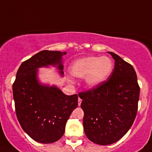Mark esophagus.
<instances>
[{"instance_id":"obj_1","label":"esophagus","mask_w":152,"mask_h":152,"mask_svg":"<svg viewBox=\"0 0 152 152\" xmlns=\"http://www.w3.org/2000/svg\"><path fill=\"white\" fill-rule=\"evenodd\" d=\"M81 103H82V99H81L80 98H79V99H78V105L80 106Z\"/></svg>"}]
</instances>
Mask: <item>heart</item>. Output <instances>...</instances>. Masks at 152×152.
<instances>
[{"label": "heart", "mask_w": 152, "mask_h": 152, "mask_svg": "<svg viewBox=\"0 0 152 152\" xmlns=\"http://www.w3.org/2000/svg\"><path fill=\"white\" fill-rule=\"evenodd\" d=\"M113 70V62L107 56H87L75 61L70 66L71 74L77 78L86 77V83L90 87L103 83Z\"/></svg>", "instance_id": "heart-1"}]
</instances>
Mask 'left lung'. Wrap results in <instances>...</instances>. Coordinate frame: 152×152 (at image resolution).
Listing matches in <instances>:
<instances>
[{"label":"left lung","instance_id":"1","mask_svg":"<svg viewBox=\"0 0 152 152\" xmlns=\"http://www.w3.org/2000/svg\"><path fill=\"white\" fill-rule=\"evenodd\" d=\"M115 67L101 85L79 93L85 113L83 126L90 141L110 145L123 137L132 126L138 107L140 87L132 65L108 52Z\"/></svg>","mask_w":152,"mask_h":152}]
</instances>
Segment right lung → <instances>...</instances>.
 <instances>
[{"label": "right lung", "mask_w": 152, "mask_h": 152, "mask_svg": "<svg viewBox=\"0 0 152 152\" xmlns=\"http://www.w3.org/2000/svg\"><path fill=\"white\" fill-rule=\"evenodd\" d=\"M66 52L42 50L24 61L12 85L17 118L23 129L35 141L51 143L62 137L65 124L78 106L76 94L67 96L56 86L39 83L37 68L58 65L63 75L62 56Z\"/></svg>", "instance_id": "1"}]
</instances>
